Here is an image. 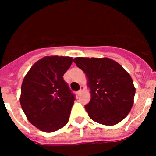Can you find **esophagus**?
Returning a JSON list of instances; mask_svg holds the SVG:
<instances>
[{
    "label": "esophagus",
    "instance_id": "esophagus-1",
    "mask_svg": "<svg viewBox=\"0 0 156 156\" xmlns=\"http://www.w3.org/2000/svg\"><path fill=\"white\" fill-rule=\"evenodd\" d=\"M84 87H82V86H81V89H80L78 91V92H77V94H78V95H80V94H81V93H82V91L84 90Z\"/></svg>",
    "mask_w": 156,
    "mask_h": 156
}]
</instances>
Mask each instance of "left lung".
I'll return each instance as SVG.
<instances>
[{
    "mask_svg": "<svg viewBox=\"0 0 156 156\" xmlns=\"http://www.w3.org/2000/svg\"><path fill=\"white\" fill-rule=\"evenodd\" d=\"M74 62L88 78L91 99L84 108L89 117L104 125L123 120L131 109L135 95L130 75L108 58L77 57Z\"/></svg>",
    "mask_w": 156,
    "mask_h": 156,
    "instance_id": "8db88e82",
    "label": "left lung"
}]
</instances>
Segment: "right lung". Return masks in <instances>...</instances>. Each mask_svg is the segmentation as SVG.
<instances>
[{
  "instance_id": "1",
  "label": "right lung",
  "mask_w": 156,
  "mask_h": 156,
  "mask_svg": "<svg viewBox=\"0 0 156 156\" xmlns=\"http://www.w3.org/2000/svg\"><path fill=\"white\" fill-rule=\"evenodd\" d=\"M72 63V57L46 56L35 62L23 79L22 108L42 131H56L68 123L75 97L63 75Z\"/></svg>"
}]
</instances>
